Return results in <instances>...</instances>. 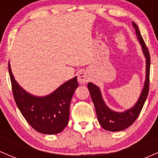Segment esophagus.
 <instances>
[{
	"instance_id": "esophagus-1",
	"label": "esophagus",
	"mask_w": 158,
	"mask_h": 158,
	"mask_svg": "<svg viewBox=\"0 0 158 158\" xmlns=\"http://www.w3.org/2000/svg\"><path fill=\"white\" fill-rule=\"evenodd\" d=\"M89 75L86 72H81L78 75V81L80 84H84L89 81Z\"/></svg>"
}]
</instances>
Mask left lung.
<instances>
[{
	"label": "left lung",
	"instance_id": "1",
	"mask_svg": "<svg viewBox=\"0 0 158 158\" xmlns=\"http://www.w3.org/2000/svg\"><path fill=\"white\" fill-rule=\"evenodd\" d=\"M132 25L135 28V33L138 36L140 44L141 45L143 53L146 58L145 82H144V88L136 104L132 108L123 112H117V111H113L110 109L105 103L99 88L92 82L88 83V89L90 92L92 102L94 103L98 122L105 130L109 131H119L125 130V128L131 126L135 122L137 118L141 113V109L147 99L148 92H149L150 65H151L149 51L141 36L138 27L134 22H132Z\"/></svg>",
	"mask_w": 158,
	"mask_h": 158
}]
</instances>
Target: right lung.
<instances>
[{
    "instance_id": "1",
    "label": "right lung",
    "mask_w": 158,
    "mask_h": 158,
    "mask_svg": "<svg viewBox=\"0 0 158 158\" xmlns=\"http://www.w3.org/2000/svg\"><path fill=\"white\" fill-rule=\"evenodd\" d=\"M8 71L16 104L32 128L45 135L58 134L66 128L69 122L72 97L79 85L77 76L47 96L37 97L18 85L12 74L10 63Z\"/></svg>"
}]
</instances>
